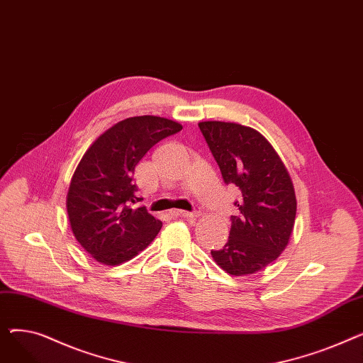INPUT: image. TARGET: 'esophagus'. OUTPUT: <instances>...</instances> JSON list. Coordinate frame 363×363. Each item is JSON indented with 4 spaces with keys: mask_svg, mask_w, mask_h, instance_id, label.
<instances>
[{
    "mask_svg": "<svg viewBox=\"0 0 363 363\" xmlns=\"http://www.w3.org/2000/svg\"><path fill=\"white\" fill-rule=\"evenodd\" d=\"M177 216L181 218H186V219H196L200 216V211H194V212H185V211H175L174 212Z\"/></svg>",
    "mask_w": 363,
    "mask_h": 363,
    "instance_id": "obj_1",
    "label": "esophagus"
}]
</instances>
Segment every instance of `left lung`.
I'll return each mask as SVG.
<instances>
[{
    "mask_svg": "<svg viewBox=\"0 0 363 363\" xmlns=\"http://www.w3.org/2000/svg\"><path fill=\"white\" fill-rule=\"evenodd\" d=\"M199 128L220 169L241 199L234 204L228 242L212 257L235 277L262 271L289 245L297 201L287 169L274 147L253 128L231 122H200Z\"/></svg>",
    "mask_w": 363,
    "mask_h": 363,
    "instance_id": "1",
    "label": "left lung"
}]
</instances>
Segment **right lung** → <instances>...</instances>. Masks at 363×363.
<instances>
[{"label":"right lung","mask_w":363,"mask_h":363,"mask_svg":"<svg viewBox=\"0 0 363 363\" xmlns=\"http://www.w3.org/2000/svg\"><path fill=\"white\" fill-rule=\"evenodd\" d=\"M178 122L159 116L125 119L100 135L76 167L67 191L72 233L95 260L121 264L143 252L162 222L137 207L133 170L159 141L179 132Z\"/></svg>","instance_id":"1"}]
</instances>
